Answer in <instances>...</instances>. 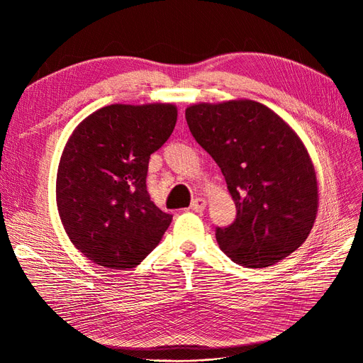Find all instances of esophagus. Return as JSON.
Wrapping results in <instances>:
<instances>
[{
  "mask_svg": "<svg viewBox=\"0 0 363 363\" xmlns=\"http://www.w3.org/2000/svg\"><path fill=\"white\" fill-rule=\"evenodd\" d=\"M206 204H207V201L204 199H195L191 203V208H192V211H195V212H201V211H204V208H206Z\"/></svg>",
  "mask_w": 363,
  "mask_h": 363,
  "instance_id": "1",
  "label": "esophagus"
}]
</instances>
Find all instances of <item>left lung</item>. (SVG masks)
Masks as SVG:
<instances>
[{
	"label": "left lung",
	"mask_w": 363,
	"mask_h": 363,
	"mask_svg": "<svg viewBox=\"0 0 363 363\" xmlns=\"http://www.w3.org/2000/svg\"><path fill=\"white\" fill-rule=\"evenodd\" d=\"M184 116L236 204L235 223L216 228L219 248L245 268L276 265L300 248L316 219L318 182L291 125L252 100L192 104Z\"/></svg>",
	"instance_id": "left-lung-1"
}]
</instances>
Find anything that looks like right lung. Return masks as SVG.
<instances>
[{
	"label": "right lung",
	"instance_id": "right-lung-1",
	"mask_svg": "<svg viewBox=\"0 0 363 363\" xmlns=\"http://www.w3.org/2000/svg\"><path fill=\"white\" fill-rule=\"evenodd\" d=\"M169 103L111 104L75 127L56 180L57 211L74 247L100 267L135 268L172 221L150 200L148 162L171 136Z\"/></svg>",
	"mask_w": 363,
	"mask_h": 363
}]
</instances>
